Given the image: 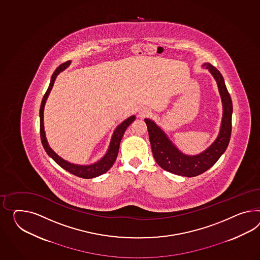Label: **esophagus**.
<instances>
[{
    "label": "esophagus",
    "mask_w": 260,
    "mask_h": 260,
    "mask_svg": "<svg viewBox=\"0 0 260 260\" xmlns=\"http://www.w3.org/2000/svg\"><path fill=\"white\" fill-rule=\"evenodd\" d=\"M140 117H145L147 115V112L145 111V110H143V111H141L140 112Z\"/></svg>",
    "instance_id": "1"
}]
</instances>
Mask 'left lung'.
<instances>
[{"label": "left lung", "mask_w": 260, "mask_h": 260, "mask_svg": "<svg viewBox=\"0 0 260 260\" xmlns=\"http://www.w3.org/2000/svg\"><path fill=\"white\" fill-rule=\"evenodd\" d=\"M204 66L209 70L217 81L223 105V117L219 137L207 151L195 156H187L180 153L159 127L152 120L145 119L152 152L156 163L169 173L186 177L202 174L213 166L225 152L231 138L233 105L230 94L220 72L209 63H205Z\"/></svg>", "instance_id": "8db88e82"}]
</instances>
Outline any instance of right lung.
<instances>
[{
    "mask_svg": "<svg viewBox=\"0 0 260 260\" xmlns=\"http://www.w3.org/2000/svg\"><path fill=\"white\" fill-rule=\"evenodd\" d=\"M70 63H71L70 61L64 62V63H62L61 65L56 68V70L53 72V75H52L49 87H48L46 92H45L43 98H42V102H41L40 109V139H41V143H42V145L44 147L46 153L61 168H63L64 170H66L69 173H73L74 175H76L78 177L85 178V179H89V178H94V177H97L99 175H102V174L107 173V171L111 167L113 166L114 162H115V160L117 158L118 153H119L120 140L122 139V136H123V134L125 132L127 127L129 126L135 120V116L128 118L127 120H124L123 122H121L120 125L116 128V130H115V132L113 134V137H112V140H111L110 146H109V149H108V152L105 155V157L103 159L100 160L99 162L95 163L93 165H90V166H78V165L71 164V163H69L67 161L62 159L48 145L46 137H45V132H44V126H43V109H44V105H45L47 97H48V95H49L52 87H53V83H54V80H55L57 74H59L60 72H62L63 70H65L70 65Z\"/></svg>",
    "mask_w": 260,
    "mask_h": 260,
    "instance_id": "obj_1",
    "label": "right lung"
}]
</instances>
